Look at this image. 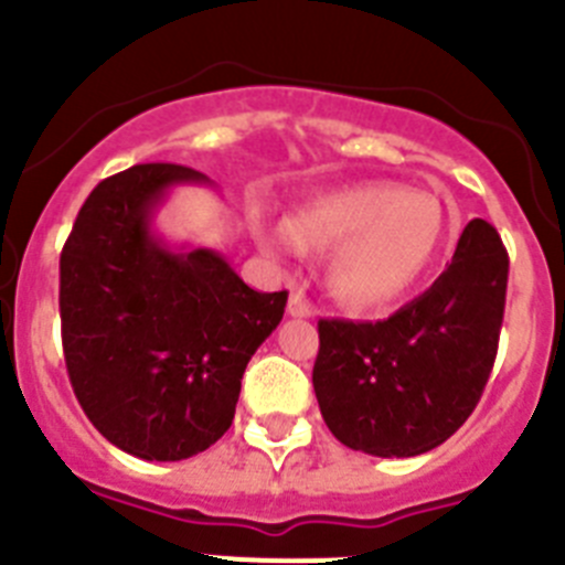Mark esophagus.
Segmentation results:
<instances>
[{"label": "esophagus", "mask_w": 565, "mask_h": 565, "mask_svg": "<svg viewBox=\"0 0 565 565\" xmlns=\"http://www.w3.org/2000/svg\"><path fill=\"white\" fill-rule=\"evenodd\" d=\"M313 313L311 302L306 299L302 291H291V299H288V317L294 319H308Z\"/></svg>", "instance_id": "1"}]
</instances>
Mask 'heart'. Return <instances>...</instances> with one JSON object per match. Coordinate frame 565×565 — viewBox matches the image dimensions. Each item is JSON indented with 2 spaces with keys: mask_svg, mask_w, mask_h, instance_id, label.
<instances>
[{
  "mask_svg": "<svg viewBox=\"0 0 565 565\" xmlns=\"http://www.w3.org/2000/svg\"><path fill=\"white\" fill-rule=\"evenodd\" d=\"M450 221L438 198L404 183L331 189L294 209L286 228L263 234L266 252L331 254L326 282L348 311H382L413 291L441 259Z\"/></svg>",
  "mask_w": 565,
  "mask_h": 565,
  "instance_id": "heart-1",
  "label": "heart"
}]
</instances>
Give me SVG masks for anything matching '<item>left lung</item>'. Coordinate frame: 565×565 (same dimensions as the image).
<instances>
[{
  "mask_svg": "<svg viewBox=\"0 0 565 565\" xmlns=\"http://www.w3.org/2000/svg\"><path fill=\"white\" fill-rule=\"evenodd\" d=\"M507 277L498 232L472 221L447 271L393 317L319 319L313 393L328 430L379 458L447 441L476 411L495 362Z\"/></svg>",
  "mask_w": 565,
  "mask_h": 565,
  "instance_id": "obj_1",
  "label": "left lung"
}]
</instances>
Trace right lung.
<instances>
[{"label":"right lung","instance_id":"1","mask_svg":"<svg viewBox=\"0 0 565 565\" xmlns=\"http://www.w3.org/2000/svg\"><path fill=\"white\" fill-rule=\"evenodd\" d=\"M206 174L141 163L98 183L62 252V342L96 430L143 461H183L232 427L248 359L286 291L248 288L212 248L169 246L154 214Z\"/></svg>","mask_w":565,"mask_h":565}]
</instances>
